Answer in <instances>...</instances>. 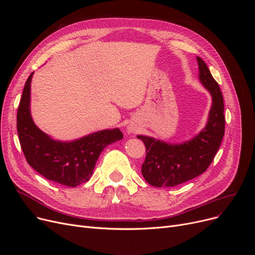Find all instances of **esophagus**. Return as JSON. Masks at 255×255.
Returning <instances> with one entry per match:
<instances>
[{
	"instance_id": "1",
	"label": "esophagus",
	"mask_w": 255,
	"mask_h": 255,
	"mask_svg": "<svg viewBox=\"0 0 255 255\" xmlns=\"http://www.w3.org/2000/svg\"><path fill=\"white\" fill-rule=\"evenodd\" d=\"M128 131H129V132H133V131H135V128L132 127V126H129V127H128Z\"/></svg>"
}]
</instances>
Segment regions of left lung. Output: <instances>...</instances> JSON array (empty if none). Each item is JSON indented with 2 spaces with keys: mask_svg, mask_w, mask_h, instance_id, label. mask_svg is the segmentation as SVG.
Listing matches in <instances>:
<instances>
[{
  "mask_svg": "<svg viewBox=\"0 0 255 255\" xmlns=\"http://www.w3.org/2000/svg\"><path fill=\"white\" fill-rule=\"evenodd\" d=\"M196 60L200 83L212 96L207 125L195 137L183 143H167L137 135L143 141L146 152L141 173L152 186L172 187L202 175L212 163L221 144L225 129L222 93L206 63L199 57Z\"/></svg>",
  "mask_w": 255,
  "mask_h": 255,
  "instance_id": "1",
  "label": "left lung"
}]
</instances>
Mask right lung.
Listing matches in <instances>:
<instances>
[{"mask_svg": "<svg viewBox=\"0 0 255 255\" xmlns=\"http://www.w3.org/2000/svg\"><path fill=\"white\" fill-rule=\"evenodd\" d=\"M28 77L17 111V132L28 163L45 179L76 187L90 180L99 155L109 145L123 138L119 128L101 130L73 141H59L40 130L31 116V80Z\"/></svg>", "mask_w": 255, "mask_h": 255, "instance_id": "add662e5", "label": "right lung"}]
</instances>
